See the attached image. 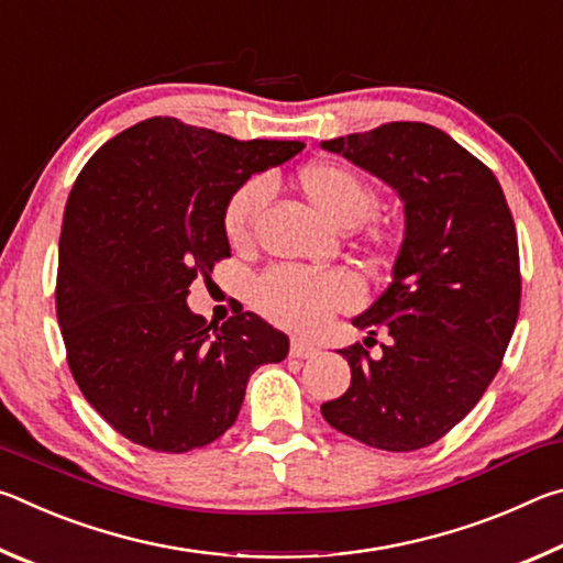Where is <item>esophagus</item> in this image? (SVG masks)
<instances>
[{
	"label": "esophagus",
	"instance_id": "1",
	"mask_svg": "<svg viewBox=\"0 0 563 563\" xmlns=\"http://www.w3.org/2000/svg\"><path fill=\"white\" fill-rule=\"evenodd\" d=\"M316 355H318V347L310 345V342L298 340V338H295V340L290 342V357L305 360V357H316Z\"/></svg>",
	"mask_w": 563,
	"mask_h": 563
}]
</instances>
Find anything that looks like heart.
I'll use <instances>...</instances> for the list:
<instances>
[{
  "instance_id": "b5f03b06",
  "label": "heart",
  "mask_w": 563,
  "mask_h": 563,
  "mask_svg": "<svg viewBox=\"0 0 563 563\" xmlns=\"http://www.w3.org/2000/svg\"><path fill=\"white\" fill-rule=\"evenodd\" d=\"M298 186L312 208L342 231L367 223L377 213L379 194L355 166L342 161H312L298 170ZM271 196L265 178H247L223 206V233L233 247L253 235L255 216ZM369 245L385 251V235L369 233ZM360 300V285L345 271L312 273L300 268H273L253 285V302L265 318L288 330H318L332 312L347 310Z\"/></svg>"
}]
</instances>
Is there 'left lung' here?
<instances>
[{
	"label": "left lung",
	"mask_w": 563,
	"mask_h": 563,
	"mask_svg": "<svg viewBox=\"0 0 563 563\" xmlns=\"http://www.w3.org/2000/svg\"><path fill=\"white\" fill-rule=\"evenodd\" d=\"M383 178L405 203L393 283L352 320L388 342L340 355L347 393L322 405L338 432L387 452L430 446L472 412L499 373L519 318L517 228L497 176L444 131L393 121L320 144ZM374 340V339H373Z\"/></svg>",
	"instance_id": "8db88e82"
}]
</instances>
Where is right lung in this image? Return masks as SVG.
Returning a JSON list of instances; mask_svg holds the SVG:
<instances>
[{"mask_svg": "<svg viewBox=\"0 0 563 563\" xmlns=\"http://www.w3.org/2000/svg\"><path fill=\"white\" fill-rule=\"evenodd\" d=\"M302 148L154 117L81 168L62 223L56 318L76 385L133 444L168 454L211 444L233 427L247 377L288 355V338L255 312L218 328L186 298L231 258L228 196Z\"/></svg>", "mask_w": 563, "mask_h": 563, "instance_id": "right-lung-1", "label": "right lung"}]
</instances>
